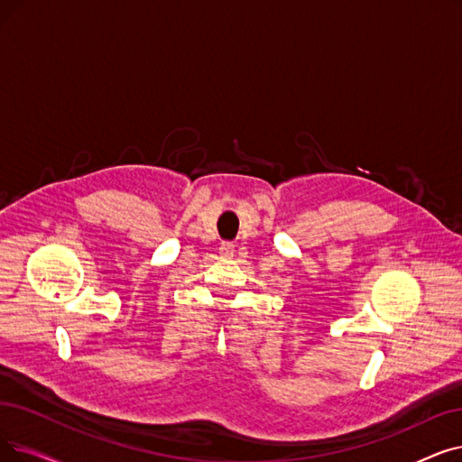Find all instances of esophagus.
<instances>
[{"mask_svg": "<svg viewBox=\"0 0 462 462\" xmlns=\"http://www.w3.org/2000/svg\"><path fill=\"white\" fill-rule=\"evenodd\" d=\"M218 253H220V256L230 258V256H234V245H232L230 242L220 244V247H218Z\"/></svg>", "mask_w": 462, "mask_h": 462, "instance_id": "34e87169", "label": "esophagus"}]
</instances>
